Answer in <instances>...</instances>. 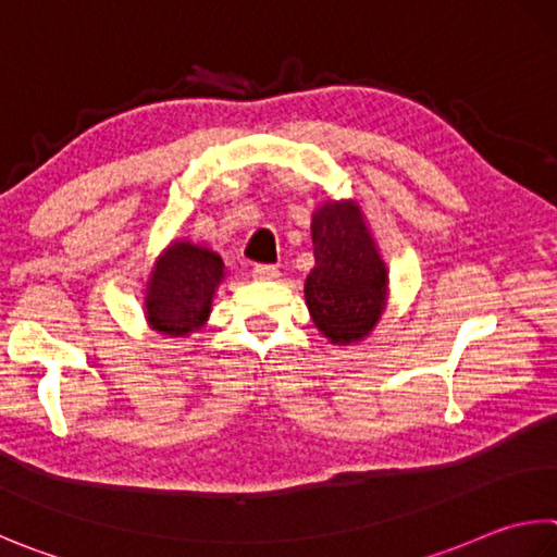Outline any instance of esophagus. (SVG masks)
Returning a JSON list of instances; mask_svg holds the SVG:
<instances>
[{
  "instance_id": "34e87169",
  "label": "esophagus",
  "mask_w": 557,
  "mask_h": 557,
  "mask_svg": "<svg viewBox=\"0 0 557 557\" xmlns=\"http://www.w3.org/2000/svg\"><path fill=\"white\" fill-rule=\"evenodd\" d=\"M252 277H256V280H275V277H280V270L275 265H262V262H258V265H252Z\"/></svg>"
}]
</instances>
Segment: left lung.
Here are the masks:
<instances>
[{"instance_id":"8db88e82","label":"left lung","mask_w":557,"mask_h":557,"mask_svg":"<svg viewBox=\"0 0 557 557\" xmlns=\"http://www.w3.org/2000/svg\"><path fill=\"white\" fill-rule=\"evenodd\" d=\"M311 240L317 265L305 285L311 319L333 343L360 341L387 295V270L360 209L348 201L323 205L311 219Z\"/></svg>"}]
</instances>
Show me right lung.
Masks as SVG:
<instances>
[{
  "label": "right lung",
  "instance_id": "obj_1",
  "mask_svg": "<svg viewBox=\"0 0 557 557\" xmlns=\"http://www.w3.org/2000/svg\"><path fill=\"white\" fill-rule=\"evenodd\" d=\"M224 280V262L214 250L175 240L163 252L146 289V317L165 336H187L205 326L211 297Z\"/></svg>",
  "mask_w": 557,
  "mask_h": 557
}]
</instances>
